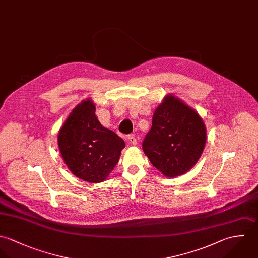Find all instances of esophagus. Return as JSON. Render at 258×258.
<instances>
[{
    "label": "esophagus",
    "instance_id": "esophagus-1",
    "mask_svg": "<svg viewBox=\"0 0 258 258\" xmlns=\"http://www.w3.org/2000/svg\"><path fill=\"white\" fill-rule=\"evenodd\" d=\"M127 140H128V142L132 144V145H137L138 144V140H137V138L135 137V135H130L128 137H127Z\"/></svg>",
    "mask_w": 258,
    "mask_h": 258
}]
</instances>
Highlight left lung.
Wrapping results in <instances>:
<instances>
[{"mask_svg": "<svg viewBox=\"0 0 258 258\" xmlns=\"http://www.w3.org/2000/svg\"><path fill=\"white\" fill-rule=\"evenodd\" d=\"M206 141V125L199 113L180 100L166 96L154 112L143 150L161 173L174 177L198 162Z\"/></svg>", "mask_w": 258, "mask_h": 258, "instance_id": "1", "label": "left lung"}]
</instances>
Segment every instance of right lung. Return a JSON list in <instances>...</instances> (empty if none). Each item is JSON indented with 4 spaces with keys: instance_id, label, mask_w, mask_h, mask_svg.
I'll use <instances>...</instances> for the list:
<instances>
[{
    "instance_id": "obj_1",
    "label": "right lung",
    "mask_w": 258,
    "mask_h": 258,
    "mask_svg": "<svg viewBox=\"0 0 258 258\" xmlns=\"http://www.w3.org/2000/svg\"><path fill=\"white\" fill-rule=\"evenodd\" d=\"M91 100L78 104L66 119L57 136L61 156L79 178L97 183L105 179L118 162L124 142L103 127Z\"/></svg>"
}]
</instances>
